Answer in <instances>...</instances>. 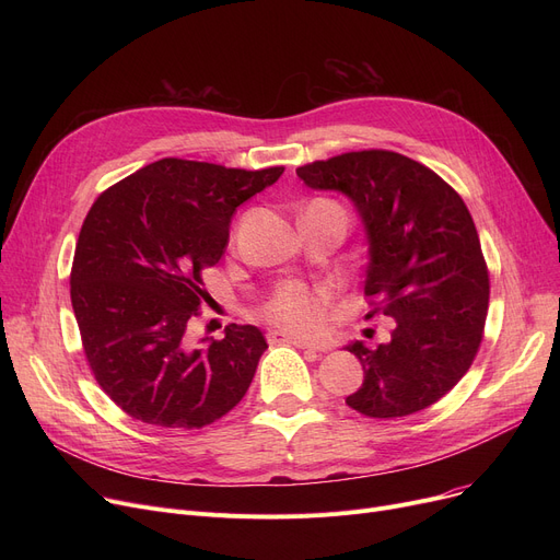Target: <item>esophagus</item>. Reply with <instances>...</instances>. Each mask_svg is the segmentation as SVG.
Masks as SVG:
<instances>
[{
    "instance_id": "obj_1",
    "label": "esophagus",
    "mask_w": 560,
    "mask_h": 560,
    "mask_svg": "<svg viewBox=\"0 0 560 560\" xmlns=\"http://www.w3.org/2000/svg\"><path fill=\"white\" fill-rule=\"evenodd\" d=\"M268 340H272V342H290V345H295L300 349H311V351H327V345H315V342L302 340L298 336H290V334H283V331H270Z\"/></svg>"
}]
</instances>
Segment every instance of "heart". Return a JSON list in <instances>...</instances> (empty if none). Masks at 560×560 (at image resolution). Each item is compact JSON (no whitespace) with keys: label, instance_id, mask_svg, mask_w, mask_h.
<instances>
[{"label":"heart","instance_id":"heart-1","mask_svg":"<svg viewBox=\"0 0 560 560\" xmlns=\"http://www.w3.org/2000/svg\"><path fill=\"white\" fill-rule=\"evenodd\" d=\"M334 295L329 288H311L302 281L279 283L258 308V315L268 325L295 334L317 336L325 331Z\"/></svg>","mask_w":560,"mask_h":560}]
</instances>
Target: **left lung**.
<instances>
[{"label": "left lung", "instance_id": "1", "mask_svg": "<svg viewBox=\"0 0 560 560\" xmlns=\"http://www.w3.org/2000/svg\"><path fill=\"white\" fill-rule=\"evenodd\" d=\"M298 176L357 203L370 241L365 317L395 319L390 342L347 347L365 374L347 406L376 420L429 408L458 384L483 340L490 275L465 201L433 170L390 150L313 161Z\"/></svg>", "mask_w": 560, "mask_h": 560}]
</instances>
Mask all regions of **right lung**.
I'll list each match as a JSON object with an SVG mask.
<instances>
[{"label":"right lung","instance_id":"right-lung-1","mask_svg":"<svg viewBox=\"0 0 560 560\" xmlns=\"http://www.w3.org/2000/svg\"><path fill=\"white\" fill-rule=\"evenodd\" d=\"M281 172L161 159L91 206L70 298L85 361L129 418L201 429L245 397L268 349L262 334L229 325L222 340L195 347L188 325L209 300L201 275L222 258L233 211Z\"/></svg>","mask_w":560,"mask_h":560}]
</instances>
